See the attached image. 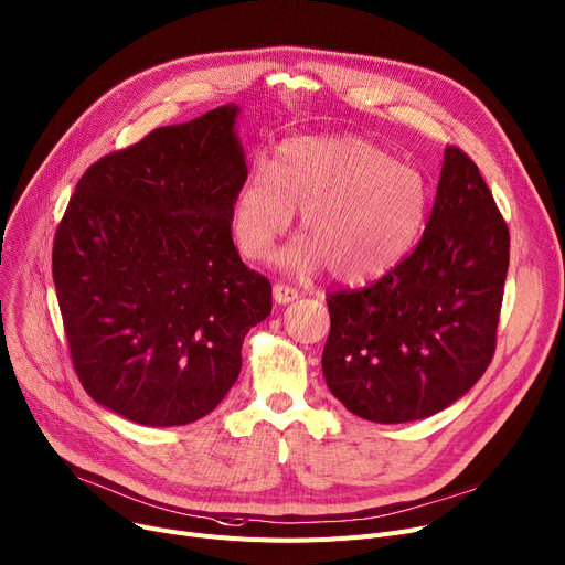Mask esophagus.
Segmentation results:
<instances>
[{
  "instance_id": "esophagus-1",
  "label": "esophagus",
  "mask_w": 565,
  "mask_h": 565,
  "mask_svg": "<svg viewBox=\"0 0 565 565\" xmlns=\"http://www.w3.org/2000/svg\"><path fill=\"white\" fill-rule=\"evenodd\" d=\"M273 297L277 305H290L299 297V292L292 286H284V284H275L273 286Z\"/></svg>"
}]
</instances>
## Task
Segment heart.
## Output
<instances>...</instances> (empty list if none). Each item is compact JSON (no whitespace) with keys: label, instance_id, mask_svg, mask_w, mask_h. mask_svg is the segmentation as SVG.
<instances>
[{"label":"heart","instance_id":"1","mask_svg":"<svg viewBox=\"0 0 565 565\" xmlns=\"http://www.w3.org/2000/svg\"><path fill=\"white\" fill-rule=\"evenodd\" d=\"M429 206L420 170L356 136H299L256 166L232 202L241 254L266 260L302 211V234L281 254L292 273L327 266L345 284L391 273L416 245Z\"/></svg>","mask_w":565,"mask_h":565}]
</instances>
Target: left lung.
<instances>
[{
    "label": "left lung",
    "mask_w": 565,
    "mask_h": 565,
    "mask_svg": "<svg viewBox=\"0 0 565 565\" xmlns=\"http://www.w3.org/2000/svg\"><path fill=\"white\" fill-rule=\"evenodd\" d=\"M507 270V222L479 168L447 147L418 247L372 286L327 297L333 397L382 425L455 404L493 359Z\"/></svg>",
    "instance_id": "obj_1"
}]
</instances>
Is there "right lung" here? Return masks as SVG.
Here are the masks:
<instances>
[{
	"instance_id": "add662e5",
	"label": "right lung",
	"mask_w": 565,
	"mask_h": 565,
	"mask_svg": "<svg viewBox=\"0 0 565 565\" xmlns=\"http://www.w3.org/2000/svg\"><path fill=\"white\" fill-rule=\"evenodd\" d=\"M241 108L154 129L79 179L52 273L86 393L145 427L195 423L241 374L247 331L273 311L270 281L232 238L247 179Z\"/></svg>"
}]
</instances>
